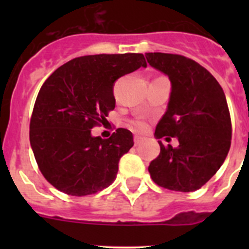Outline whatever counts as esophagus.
Here are the masks:
<instances>
[{"label":"esophagus","instance_id":"esophagus-1","mask_svg":"<svg viewBox=\"0 0 249 249\" xmlns=\"http://www.w3.org/2000/svg\"><path fill=\"white\" fill-rule=\"evenodd\" d=\"M142 141H143L142 137H141V136H137V135H136V136L134 137V142H135V144H136V145L141 144V142H142Z\"/></svg>","mask_w":249,"mask_h":249}]
</instances>
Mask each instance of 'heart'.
<instances>
[{
  "label": "heart",
  "mask_w": 249,
  "mask_h": 249,
  "mask_svg": "<svg viewBox=\"0 0 249 249\" xmlns=\"http://www.w3.org/2000/svg\"><path fill=\"white\" fill-rule=\"evenodd\" d=\"M134 126L139 130H144L147 127V124L142 120H137V122H134Z\"/></svg>",
  "instance_id": "heart-1"
}]
</instances>
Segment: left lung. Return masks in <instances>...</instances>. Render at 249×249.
<instances>
[{
	"instance_id": "8db88e82",
	"label": "left lung",
	"mask_w": 249,
	"mask_h": 249,
	"mask_svg": "<svg viewBox=\"0 0 249 249\" xmlns=\"http://www.w3.org/2000/svg\"><path fill=\"white\" fill-rule=\"evenodd\" d=\"M148 64L171 80L167 110L155 129L158 140L172 137L148 171L158 185L175 192L200 189L219 170L231 144V119L225 94L214 77L183 55L147 53Z\"/></svg>"
}]
</instances>
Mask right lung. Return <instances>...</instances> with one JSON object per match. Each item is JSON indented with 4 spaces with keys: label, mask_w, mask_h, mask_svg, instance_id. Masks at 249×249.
I'll return each mask as SVG.
<instances>
[{
    "label": "right lung",
    "mask_w": 249,
    "mask_h": 249,
    "mask_svg": "<svg viewBox=\"0 0 249 249\" xmlns=\"http://www.w3.org/2000/svg\"><path fill=\"white\" fill-rule=\"evenodd\" d=\"M147 67L143 54H99L76 57L44 82L30 120V143L44 178L60 192L84 196L114 182L118 164L134 145L126 129L109 139L91 129L114 109L118 78Z\"/></svg>",
    "instance_id": "obj_1"
}]
</instances>
